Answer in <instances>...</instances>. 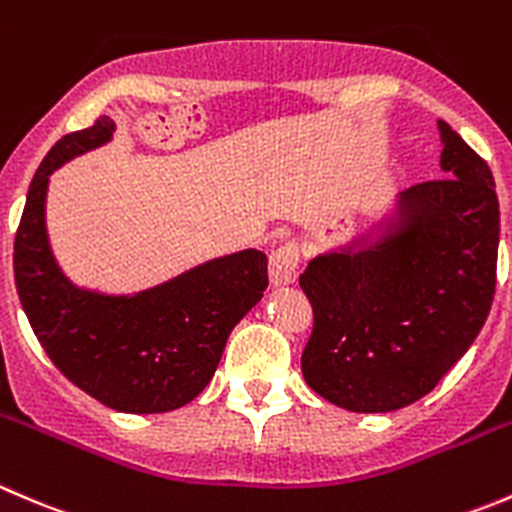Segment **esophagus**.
Listing matches in <instances>:
<instances>
[{
	"label": "esophagus",
	"mask_w": 512,
	"mask_h": 512,
	"mask_svg": "<svg viewBox=\"0 0 512 512\" xmlns=\"http://www.w3.org/2000/svg\"><path fill=\"white\" fill-rule=\"evenodd\" d=\"M298 273V249L296 244L286 241L278 249L271 251L268 258V276H271L273 286H288V283L296 281Z\"/></svg>",
	"instance_id": "obj_1"
}]
</instances>
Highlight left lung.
I'll return each mask as SVG.
<instances>
[{
  "mask_svg": "<svg viewBox=\"0 0 512 512\" xmlns=\"http://www.w3.org/2000/svg\"><path fill=\"white\" fill-rule=\"evenodd\" d=\"M438 131L448 179L406 189L381 234L316 256L298 278L313 306L303 378L346 411H398L433 391L493 303V174L445 121Z\"/></svg>",
  "mask_w": 512,
  "mask_h": 512,
  "instance_id": "left-lung-1",
  "label": "left lung"
}]
</instances>
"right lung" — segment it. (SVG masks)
I'll use <instances>...</instances> for the list:
<instances>
[{
	"label": "right lung",
	"instance_id": "add662e5",
	"mask_svg": "<svg viewBox=\"0 0 512 512\" xmlns=\"http://www.w3.org/2000/svg\"><path fill=\"white\" fill-rule=\"evenodd\" d=\"M114 129L99 116L44 156L14 239V281L34 336L74 386L121 413L176 411L209 386L229 333L261 301L268 258L256 249L211 258L134 296L74 286L49 246V174Z\"/></svg>",
	"mask_w": 512,
	"mask_h": 512
}]
</instances>
